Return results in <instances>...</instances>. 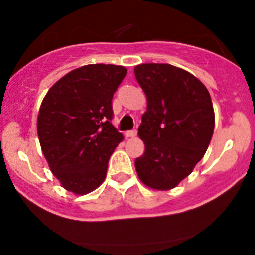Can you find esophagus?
Here are the masks:
<instances>
[{
  "label": "esophagus",
  "mask_w": 255,
  "mask_h": 255,
  "mask_svg": "<svg viewBox=\"0 0 255 255\" xmlns=\"http://www.w3.org/2000/svg\"><path fill=\"white\" fill-rule=\"evenodd\" d=\"M126 138H134L135 135H137V130L133 129V130H127V132L125 133Z\"/></svg>",
  "instance_id": "34e87169"
}]
</instances>
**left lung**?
Listing matches in <instances>:
<instances>
[{
	"mask_svg": "<svg viewBox=\"0 0 255 255\" xmlns=\"http://www.w3.org/2000/svg\"><path fill=\"white\" fill-rule=\"evenodd\" d=\"M134 75L146 96L138 128L145 150L135 159V170L150 189H174L191 174L212 138L210 92L192 74L170 64H140Z\"/></svg>",
	"mask_w": 255,
	"mask_h": 255,
	"instance_id": "obj_1",
	"label": "left lung"
}]
</instances>
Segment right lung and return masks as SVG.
<instances>
[{"label":"right lung","mask_w":255,"mask_h":255,"mask_svg":"<svg viewBox=\"0 0 255 255\" xmlns=\"http://www.w3.org/2000/svg\"><path fill=\"white\" fill-rule=\"evenodd\" d=\"M127 69L90 64L49 89L37 130L49 168L61 186L76 195L94 191L106 177L110 156L123 140L112 126V97Z\"/></svg>","instance_id":"obj_1"}]
</instances>
